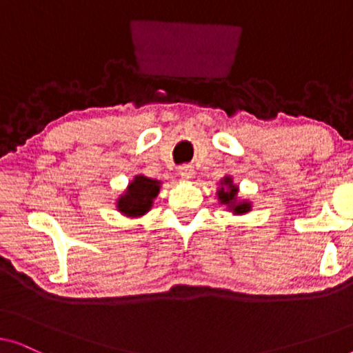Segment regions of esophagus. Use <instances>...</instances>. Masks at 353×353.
I'll use <instances>...</instances> for the list:
<instances>
[{"instance_id":"34e87169","label":"esophagus","mask_w":353,"mask_h":353,"mask_svg":"<svg viewBox=\"0 0 353 353\" xmlns=\"http://www.w3.org/2000/svg\"><path fill=\"white\" fill-rule=\"evenodd\" d=\"M180 176L183 178V180H191L192 175H194V168L190 167V165H183L180 167Z\"/></svg>"}]
</instances>
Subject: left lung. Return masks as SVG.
Listing matches in <instances>:
<instances>
[{
    "instance_id": "1",
    "label": "left lung",
    "mask_w": 353,
    "mask_h": 353,
    "mask_svg": "<svg viewBox=\"0 0 353 353\" xmlns=\"http://www.w3.org/2000/svg\"><path fill=\"white\" fill-rule=\"evenodd\" d=\"M216 199H219L220 205H225L226 210L233 215H245L252 210V202L239 197V186L233 181L231 175H225L220 180Z\"/></svg>"
}]
</instances>
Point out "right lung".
Returning a JSON list of instances; mask_svg holds the SVG:
<instances>
[{
  "mask_svg": "<svg viewBox=\"0 0 353 353\" xmlns=\"http://www.w3.org/2000/svg\"><path fill=\"white\" fill-rule=\"evenodd\" d=\"M162 181L148 178L146 175H134L122 194L115 199V209L128 219H139L152 209L154 199L161 192Z\"/></svg>",
  "mask_w": 353,
  "mask_h": 353,
  "instance_id": "right-lung-1",
  "label": "right lung"
}]
</instances>
